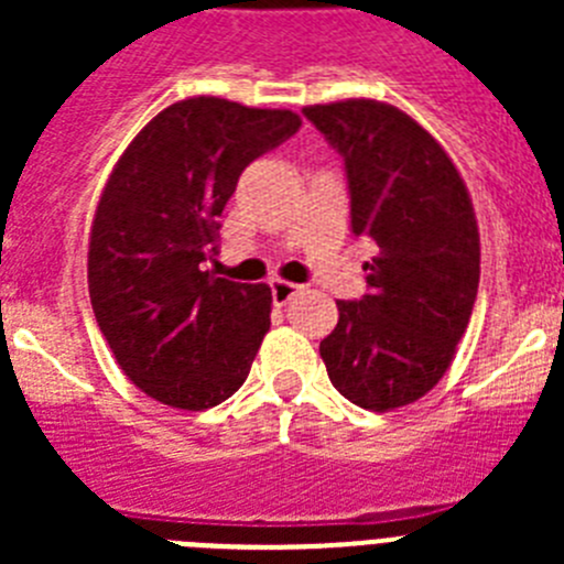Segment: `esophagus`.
Returning <instances> with one entry per match:
<instances>
[{"instance_id":"1","label":"esophagus","mask_w":564,"mask_h":564,"mask_svg":"<svg viewBox=\"0 0 564 564\" xmlns=\"http://www.w3.org/2000/svg\"><path fill=\"white\" fill-rule=\"evenodd\" d=\"M302 291L299 285L288 282V279H273L271 282V296H273V305H288L296 293Z\"/></svg>"}]
</instances>
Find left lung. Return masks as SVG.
<instances>
[{"label":"left lung","mask_w":564,"mask_h":564,"mask_svg":"<svg viewBox=\"0 0 564 564\" xmlns=\"http://www.w3.org/2000/svg\"><path fill=\"white\" fill-rule=\"evenodd\" d=\"M344 158L350 226L370 239L367 288L336 302L318 344L333 387L361 410L417 401L449 370L480 282L475 208L452 158L415 118L372 98L302 109Z\"/></svg>","instance_id":"obj_1"}]
</instances>
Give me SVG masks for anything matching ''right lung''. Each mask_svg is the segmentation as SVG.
<instances>
[{
  "mask_svg": "<svg viewBox=\"0 0 564 564\" xmlns=\"http://www.w3.org/2000/svg\"><path fill=\"white\" fill-rule=\"evenodd\" d=\"M302 127L291 109L177 101L115 163L89 231L93 313L123 376L174 410L242 387L271 327V288L203 271L239 174Z\"/></svg>",
  "mask_w": 564,
  "mask_h": 564,
  "instance_id": "obj_1",
  "label": "right lung"
}]
</instances>
